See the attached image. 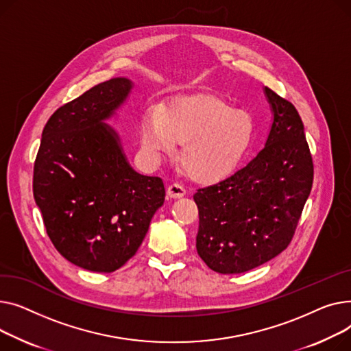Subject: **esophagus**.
Returning <instances> with one entry per match:
<instances>
[{"label":"esophagus","mask_w":351,"mask_h":351,"mask_svg":"<svg viewBox=\"0 0 351 351\" xmlns=\"http://www.w3.org/2000/svg\"><path fill=\"white\" fill-rule=\"evenodd\" d=\"M167 195L170 198H181V197L185 195V189L182 187V185L174 182V184H171L167 187Z\"/></svg>","instance_id":"esophagus-1"}]
</instances>
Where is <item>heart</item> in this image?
<instances>
[{"label":"heart","instance_id":"heart-1","mask_svg":"<svg viewBox=\"0 0 351 351\" xmlns=\"http://www.w3.org/2000/svg\"><path fill=\"white\" fill-rule=\"evenodd\" d=\"M255 137L250 113L230 109L213 95L176 96L144 112L141 146L156 158L180 144L178 161L198 182H214L231 174L248 154Z\"/></svg>","mask_w":351,"mask_h":351}]
</instances>
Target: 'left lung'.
Masks as SVG:
<instances>
[{"label": "left lung", "instance_id": "left-lung-1", "mask_svg": "<svg viewBox=\"0 0 351 351\" xmlns=\"http://www.w3.org/2000/svg\"><path fill=\"white\" fill-rule=\"evenodd\" d=\"M274 114L265 147L231 177L194 194L197 252L210 269L243 274L291 243L313 184V161L296 108L263 89Z\"/></svg>", "mask_w": 351, "mask_h": 351}]
</instances>
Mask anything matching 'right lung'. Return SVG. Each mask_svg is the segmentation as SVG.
Segmentation results:
<instances>
[{
	"label": "right lung",
	"mask_w": 351,
	"mask_h": 351,
	"mask_svg": "<svg viewBox=\"0 0 351 351\" xmlns=\"http://www.w3.org/2000/svg\"><path fill=\"white\" fill-rule=\"evenodd\" d=\"M133 88L113 77L60 106L44 128L34 166V198L58 252L92 272L125 265L164 204L160 177L133 170L106 120Z\"/></svg>",
	"instance_id": "1"
}]
</instances>
